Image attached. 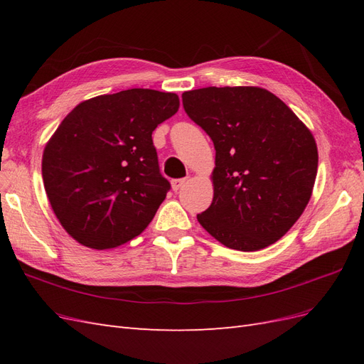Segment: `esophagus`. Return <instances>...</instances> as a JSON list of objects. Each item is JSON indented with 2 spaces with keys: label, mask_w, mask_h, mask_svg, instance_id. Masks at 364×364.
Here are the masks:
<instances>
[{
  "label": "esophagus",
  "mask_w": 364,
  "mask_h": 364,
  "mask_svg": "<svg viewBox=\"0 0 364 364\" xmlns=\"http://www.w3.org/2000/svg\"><path fill=\"white\" fill-rule=\"evenodd\" d=\"M185 182H186V179H174V181H171L173 191H179L182 186L185 185Z\"/></svg>",
  "instance_id": "34e87169"
}]
</instances>
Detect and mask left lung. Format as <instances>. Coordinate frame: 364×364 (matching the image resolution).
Masks as SVG:
<instances>
[{"instance_id": "8db88e82", "label": "left lung", "mask_w": 364, "mask_h": 364, "mask_svg": "<svg viewBox=\"0 0 364 364\" xmlns=\"http://www.w3.org/2000/svg\"><path fill=\"white\" fill-rule=\"evenodd\" d=\"M182 103L215 149L214 197L199 223L235 250L277 243L310 202L318 162L311 132L258 86L202 87Z\"/></svg>"}]
</instances>
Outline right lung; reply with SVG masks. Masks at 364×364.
Here are the masks:
<instances>
[{
    "label": "right lung",
    "mask_w": 364,
    "mask_h": 364,
    "mask_svg": "<svg viewBox=\"0 0 364 364\" xmlns=\"http://www.w3.org/2000/svg\"><path fill=\"white\" fill-rule=\"evenodd\" d=\"M179 109L155 90L98 95L77 105L47 142L42 178L63 229L103 250L138 237L170 190L151 134Z\"/></svg>",
    "instance_id": "obj_1"
}]
</instances>
